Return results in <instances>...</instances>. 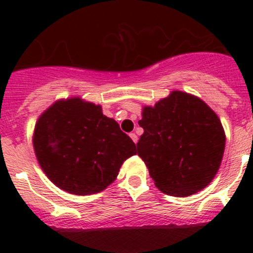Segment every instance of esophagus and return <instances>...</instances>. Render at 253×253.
<instances>
[{"label":"esophagus","instance_id":"34e87169","mask_svg":"<svg viewBox=\"0 0 253 253\" xmlns=\"http://www.w3.org/2000/svg\"><path fill=\"white\" fill-rule=\"evenodd\" d=\"M129 135H130L131 140H133L134 143H137V142H138V137H137V134H135V133H130V134H129Z\"/></svg>","mask_w":253,"mask_h":253}]
</instances>
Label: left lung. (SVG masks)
<instances>
[{"label":"left lung","instance_id":"1","mask_svg":"<svg viewBox=\"0 0 253 253\" xmlns=\"http://www.w3.org/2000/svg\"><path fill=\"white\" fill-rule=\"evenodd\" d=\"M138 124L144 133L137 153L162 193L184 198L210 184L222 162L225 134L203 100L172 91L153 107H143Z\"/></svg>","mask_w":253,"mask_h":253}]
</instances>
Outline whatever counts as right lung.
<instances>
[{
  "label": "right lung",
  "mask_w": 253,
  "mask_h": 253,
  "mask_svg": "<svg viewBox=\"0 0 253 253\" xmlns=\"http://www.w3.org/2000/svg\"><path fill=\"white\" fill-rule=\"evenodd\" d=\"M33 144L49 180L75 195L106 189L123 162L137 153L133 140L102 114L100 105L80 97L46 109L35 124Z\"/></svg>",
  "instance_id": "right-lung-1"
}]
</instances>
